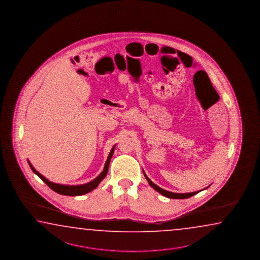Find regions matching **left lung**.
<instances>
[{
    "label": "left lung",
    "instance_id": "1",
    "mask_svg": "<svg viewBox=\"0 0 260 260\" xmlns=\"http://www.w3.org/2000/svg\"><path fill=\"white\" fill-rule=\"evenodd\" d=\"M143 173H144V175H145V177H146V179L148 180V183H149V185H150L151 187H153V188L155 189V190H156L157 192H158V193H161V194H162V196H164V197H166V198H169V199H188V198H191V197H193V194H197V193H199V192H200V191H197V192H193V193H173V192H169V191H166V190H164V189L160 188V187H158L157 184H155V183H152V182H151V180L148 178V176L146 175V173H144V171H143ZM208 187H209V186H208ZM208 187H207V188H208Z\"/></svg>",
    "mask_w": 260,
    "mask_h": 260
}]
</instances>
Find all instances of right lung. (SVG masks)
Instances as JSON below:
<instances>
[{
  "instance_id": "add662e5",
  "label": "right lung",
  "mask_w": 260,
  "mask_h": 260,
  "mask_svg": "<svg viewBox=\"0 0 260 260\" xmlns=\"http://www.w3.org/2000/svg\"><path fill=\"white\" fill-rule=\"evenodd\" d=\"M114 148H115V146H113V148H112L111 152H110L109 156H108L107 160H106L105 166H104V169H103V172L98 176L97 178L94 179L93 181L89 182V183H85V184H79V185H66V184H59V183H51L48 179L45 178L43 175H41V173L35 170V168L32 166V164L29 162V160H27V162L29 164V166H30L31 170L33 171V173H36L37 175H38L44 183H46L47 185H48L51 190H53L54 192L60 193V194H63V196L76 197V196H82V194L89 193V192H91L92 190L97 188L98 185L100 184V183H101L102 180L105 178V176L107 175L108 169H109L111 158H112L113 152H114Z\"/></svg>"
}]
</instances>
